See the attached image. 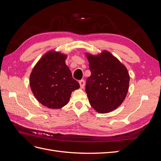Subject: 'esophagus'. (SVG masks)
I'll return each mask as SVG.
<instances>
[{"label": "esophagus", "instance_id": "34e87169", "mask_svg": "<svg viewBox=\"0 0 161 161\" xmlns=\"http://www.w3.org/2000/svg\"><path fill=\"white\" fill-rule=\"evenodd\" d=\"M79 84H80V87L81 89H83L84 86L85 85V81L84 80H80L79 81Z\"/></svg>", "mask_w": 161, "mask_h": 161}]
</instances>
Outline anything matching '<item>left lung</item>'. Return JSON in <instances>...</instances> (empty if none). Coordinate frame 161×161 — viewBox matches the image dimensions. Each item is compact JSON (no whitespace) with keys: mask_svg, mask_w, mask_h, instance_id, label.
<instances>
[{"mask_svg":"<svg viewBox=\"0 0 161 161\" xmlns=\"http://www.w3.org/2000/svg\"><path fill=\"white\" fill-rule=\"evenodd\" d=\"M91 75L85 91L89 101L97 112L106 114L122 103L127 95L130 76L126 68L108 51L96 56L87 54Z\"/></svg>","mask_w":161,"mask_h":161,"instance_id":"1","label":"left lung"}]
</instances>
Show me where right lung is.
Returning <instances> with one entry per match:
<instances>
[{"instance_id":"right-lung-1","label":"right lung","mask_w":161,"mask_h":161,"mask_svg":"<svg viewBox=\"0 0 161 161\" xmlns=\"http://www.w3.org/2000/svg\"><path fill=\"white\" fill-rule=\"evenodd\" d=\"M66 58L59 52H48L37 63L30 75L34 96L48 108L59 109L66 105L71 92L80 86L65 64Z\"/></svg>"}]
</instances>
